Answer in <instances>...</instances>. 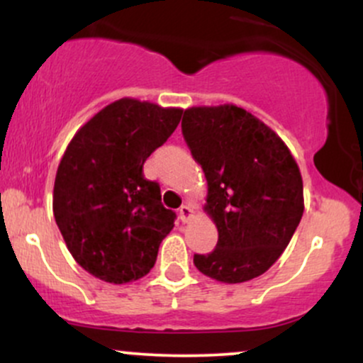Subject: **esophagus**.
Here are the masks:
<instances>
[{"mask_svg": "<svg viewBox=\"0 0 363 363\" xmlns=\"http://www.w3.org/2000/svg\"><path fill=\"white\" fill-rule=\"evenodd\" d=\"M193 216H194V210L191 205H182L181 208H179V218H181L184 223L189 222Z\"/></svg>", "mask_w": 363, "mask_h": 363, "instance_id": "obj_1", "label": "esophagus"}]
</instances>
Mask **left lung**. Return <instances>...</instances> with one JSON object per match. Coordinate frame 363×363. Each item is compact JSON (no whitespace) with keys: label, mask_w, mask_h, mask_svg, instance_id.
<instances>
[{"label":"left lung","mask_w":363,"mask_h":363,"mask_svg":"<svg viewBox=\"0 0 363 363\" xmlns=\"http://www.w3.org/2000/svg\"><path fill=\"white\" fill-rule=\"evenodd\" d=\"M191 155L208 182L206 213L218 228L194 266L223 283H242L273 266L303 213L297 162L280 136L237 106L191 107L182 118Z\"/></svg>","instance_id":"1"}]
</instances>
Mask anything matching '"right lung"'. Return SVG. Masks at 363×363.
<instances>
[{
	"label": "right lung",
	"instance_id": "right-lung-1",
	"mask_svg": "<svg viewBox=\"0 0 363 363\" xmlns=\"http://www.w3.org/2000/svg\"><path fill=\"white\" fill-rule=\"evenodd\" d=\"M182 109L121 99L73 136L57 167L52 211L62 239L85 272L109 283L140 280L157 261L176 213L145 160L177 128Z\"/></svg>",
	"mask_w": 363,
	"mask_h": 363
}]
</instances>
